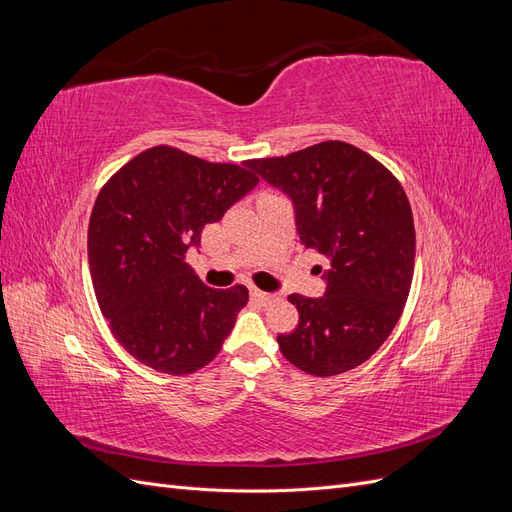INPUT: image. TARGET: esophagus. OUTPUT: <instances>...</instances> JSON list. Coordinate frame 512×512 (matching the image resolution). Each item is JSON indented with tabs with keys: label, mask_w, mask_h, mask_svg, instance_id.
<instances>
[{
	"label": "esophagus",
	"mask_w": 512,
	"mask_h": 512,
	"mask_svg": "<svg viewBox=\"0 0 512 512\" xmlns=\"http://www.w3.org/2000/svg\"><path fill=\"white\" fill-rule=\"evenodd\" d=\"M250 294H252V299H256V301H260V303H271L273 299H277L275 294L265 292V290H258V288H250Z\"/></svg>",
	"instance_id": "34e87169"
}]
</instances>
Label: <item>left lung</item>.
<instances>
[{"mask_svg":"<svg viewBox=\"0 0 512 512\" xmlns=\"http://www.w3.org/2000/svg\"><path fill=\"white\" fill-rule=\"evenodd\" d=\"M247 166L292 200L301 243L331 260L324 297H288L299 324L277 335L282 354L320 378L365 363L395 329L412 284L416 235L404 188L342 141Z\"/></svg>","mask_w":512,"mask_h":512,"instance_id":"1","label":"left lung"}]
</instances>
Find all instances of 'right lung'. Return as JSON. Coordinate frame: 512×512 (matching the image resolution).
<instances>
[{
  "mask_svg": "<svg viewBox=\"0 0 512 512\" xmlns=\"http://www.w3.org/2000/svg\"><path fill=\"white\" fill-rule=\"evenodd\" d=\"M256 183L247 162H207L168 145L106 181L89 220V269L104 318L136 361L183 376L218 356L247 288L205 286L185 252Z\"/></svg>",
  "mask_w": 512,
  "mask_h": 512,
  "instance_id": "1",
  "label": "right lung"
}]
</instances>
